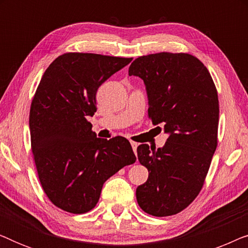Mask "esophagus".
Instances as JSON below:
<instances>
[{"label": "esophagus", "mask_w": 248, "mask_h": 248, "mask_svg": "<svg viewBox=\"0 0 248 248\" xmlns=\"http://www.w3.org/2000/svg\"><path fill=\"white\" fill-rule=\"evenodd\" d=\"M131 145H132V149H133L134 154L137 155V148H138V143H137V142H133V141H131Z\"/></svg>", "instance_id": "1"}]
</instances>
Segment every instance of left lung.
<instances>
[{
	"instance_id": "8db88e82",
	"label": "left lung",
	"mask_w": 248,
	"mask_h": 248,
	"mask_svg": "<svg viewBox=\"0 0 248 248\" xmlns=\"http://www.w3.org/2000/svg\"><path fill=\"white\" fill-rule=\"evenodd\" d=\"M128 76L143 80L149 118L169 134L157 150L138 147L139 161L149 170L147 182L137 188L138 203L148 215H176L199 195L218 144L215 82L204 64L187 53L140 56Z\"/></svg>"
}]
</instances>
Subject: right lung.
Instances as JSON below:
<instances>
[{"instance_id": "1", "label": "right lung", "mask_w": 248, "mask_h": 248, "mask_svg": "<svg viewBox=\"0 0 248 248\" xmlns=\"http://www.w3.org/2000/svg\"><path fill=\"white\" fill-rule=\"evenodd\" d=\"M132 59L65 53L50 63L29 114L33 160L49 201L81 215L99 201L104 183L137 160L123 137H96L87 121L97 110L98 88Z\"/></svg>"}]
</instances>
